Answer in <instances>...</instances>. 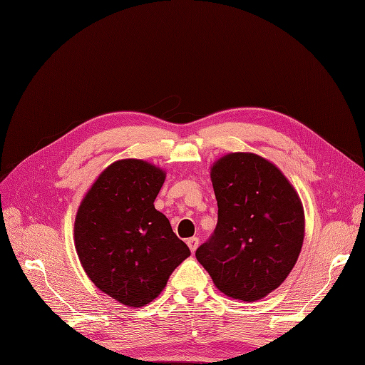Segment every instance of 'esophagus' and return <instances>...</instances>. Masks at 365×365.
Instances as JSON below:
<instances>
[{
	"label": "esophagus",
	"instance_id": "34e87169",
	"mask_svg": "<svg viewBox=\"0 0 365 365\" xmlns=\"http://www.w3.org/2000/svg\"><path fill=\"white\" fill-rule=\"evenodd\" d=\"M186 243H187L189 249H191V252L194 253V252L197 250L198 245H200V240H198V237H191V239H187V240H186Z\"/></svg>",
	"mask_w": 365,
	"mask_h": 365
}]
</instances>
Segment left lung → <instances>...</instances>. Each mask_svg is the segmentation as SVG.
I'll return each mask as SVG.
<instances>
[{
  "mask_svg": "<svg viewBox=\"0 0 365 365\" xmlns=\"http://www.w3.org/2000/svg\"><path fill=\"white\" fill-rule=\"evenodd\" d=\"M217 224L195 257L219 291L255 301L294 268L304 239L303 205L280 170L253 153H230L213 165Z\"/></svg>",
  "mask_w": 365,
  "mask_h": 365,
  "instance_id": "obj_1",
  "label": "left lung"
}]
</instances>
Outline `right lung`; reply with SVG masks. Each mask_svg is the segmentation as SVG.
Wrapping results in <instances>:
<instances>
[{"label": "right lung", "instance_id": "obj_1", "mask_svg": "<svg viewBox=\"0 0 365 365\" xmlns=\"http://www.w3.org/2000/svg\"><path fill=\"white\" fill-rule=\"evenodd\" d=\"M164 180L165 173L145 161H118L101 173L76 216V250L86 274L125 306L150 303L191 255L153 205Z\"/></svg>", "mask_w": 365, "mask_h": 365}]
</instances>
